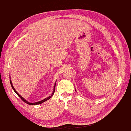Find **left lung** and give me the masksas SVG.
Returning a JSON list of instances; mask_svg holds the SVG:
<instances>
[{
  "label": "left lung",
  "mask_w": 131,
  "mask_h": 131,
  "mask_svg": "<svg viewBox=\"0 0 131 131\" xmlns=\"http://www.w3.org/2000/svg\"><path fill=\"white\" fill-rule=\"evenodd\" d=\"M75 91H76V89H75Z\"/></svg>",
  "instance_id": "left-lung-1"
}]
</instances>
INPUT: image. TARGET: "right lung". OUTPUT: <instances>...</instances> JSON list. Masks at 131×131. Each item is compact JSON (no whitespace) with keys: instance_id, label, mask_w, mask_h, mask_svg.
<instances>
[{"instance_id":"obj_1","label":"right lung","mask_w":131,"mask_h":131,"mask_svg":"<svg viewBox=\"0 0 131 131\" xmlns=\"http://www.w3.org/2000/svg\"><path fill=\"white\" fill-rule=\"evenodd\" d=\"M10 84H11V85H12V88L13 89V90L14 91V92L16 93L17 94V95H18V96L19 97H20V98L22 99V100H23L24 102H25L26 103H27V104H28V105H40V104H41V103H43V102H46V101H48V99H50L51 97V96H52L53 95H54V92H55V84H56V82H57V81H55V85H54V90H53V91H52V93L51 94V95H50V96H48V97H46V98H45V99H44L43 100H41V101H39V102H34V103H31V102H29L28 101H27L26 100V99H25L23 97H22L20 95H19L18 93L17 92V91L15 90V88H14V87H13V84H12V80H11V79H10Z\"/></svg>"}]
</instances>
